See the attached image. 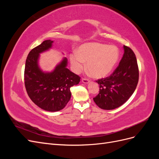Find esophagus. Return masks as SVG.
Returning a JSON list of instances; mask_svg holds the SVG:
<instances>
[{
    "mask_svg": "<svg viewBox=\"0 0 159 159\" xmlns=\"http://www.w3.org/2000/svg\"><path fill=\"white\" fill-rule=\"evenodd\" d=\"M82 82L85 84H88L89 82V80L88 79H85V78H83L82 79Z\"/></svg>",
    "mask_w": 159,
    "mask_h": 159,
    "instance_id": "1",
    "label": "esophagus"
}]
</instances>
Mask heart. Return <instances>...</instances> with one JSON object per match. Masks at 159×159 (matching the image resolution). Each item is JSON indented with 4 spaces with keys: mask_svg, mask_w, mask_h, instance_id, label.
Returning a JSON list of instances; mask_svg holds the SVG:
<instances>
[{
    "mask_svg": "<svg viewBox=\"0 0 159 159\" xmlns=\"http://www.w3.org/2000/svg\"><path fill=\"white\" fill-rule=\"evenodd\" d=\"M119 58V50L115 46L99 42H89L81 45L76 53L70 56L72 70L79 73L86 64L87 69L95 78H103L109 75Z\"/></svg>",
    "mask_w": 159,
    "mask_h": 159,
    "instance_id": "b5f03b06",
    "label": "heart"
}]
</instances>
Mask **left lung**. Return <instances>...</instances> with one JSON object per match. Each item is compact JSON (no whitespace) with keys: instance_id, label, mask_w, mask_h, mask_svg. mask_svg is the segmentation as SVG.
I'll list each match as a JSON object with an SVG mask.
<instances>
[{"instance_id":"obj_1","label":"left lung","mask_w":159,"mask_h":159,"mask_svg":"<svg viewBox=\"0 0 159 159\" xmlns=\"http://www.w3.org/2000/svg\"><path fill=\"white\" fill-rule=\"evenodd\" d=\"M124 54L117 68L106 78L96 81L99 93L94 102L103 109L111 110L125 103L135 90L139 81V68L135 54L123 46Z\"/></svg>"}]
</instances>
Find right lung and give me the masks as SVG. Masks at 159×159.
<instances>
[{
	"instance_id": "1",
	"label": "right lung",
	"mask_w": 159,
	"mask_h": 159,
	"mask_svg": "<svg viewBox=\"0 0 159 159\" xmlns=\"http://www.w3.org/2000/svg\"><path fill=\"white\" fill-rule=\"evenodd\" d=\"M54 41L46 40L28 54L25 70L27 93L37 106L51 112L65 107L71 98L70 88L78 84L80 78L67 68L66 57L51 71H43L39 66L40 54L48 51Z\"/></svg>"
}]
</instances>
